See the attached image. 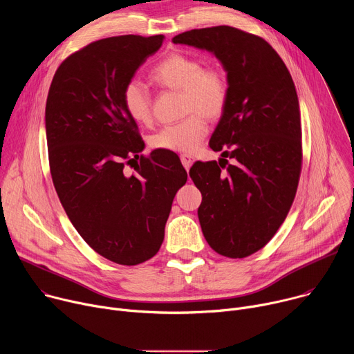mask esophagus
<instances>
[{
  "instance_id": "34e87169",
  "label": "esophagus",
  "mask_w": 354,
  "mask_h": 354,
  "mask_svg": "<svg viewBox=\"0 0 354 354\" xmlns=\"http://www.w3.org/2000/svg\"><path fill=\"white\" fill-rule=\"evenodd\" d=\"M180 161H182V164H183V167H185V169L187 171L190 167H192V164H193V157L192 156H189V154H182L180 156Z\"/></svg>"
}]
</instances>
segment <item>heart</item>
Returning a JSON list of instances; mask_svg holds the SVG:
<instances>
[{
	"label": "heart",
	"instance_id": "b5f03b06",
	"mask_svg": "<svg viewBox=\"0 0 354 354\" xmlns=\"http://www.w3.org/2000/svg\"><path fill=\"white\" fill-rule=\"evenodd\" d=\"M151 80L162 86L182 91V113L187 115L158 130L151 137V145L174 153H194L209 131L206 116L218 118L227 106L230 86L225 73L216 66L203 67L193 56L174 53L151 71ZM122 100L133 120L140 124L153 122L151 96L141 82H127Z\"/></svg>",
	"mask_w": 354,
	"mask_h": 354
}]
</instances>
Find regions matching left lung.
<instances>
[{
	"label": "left lung",
	"mask_w": 354,
	"mask_h": 354,
	"mask_svg": "<svg viewBox=\"0 0 354 354\" xmlns=\"http://www.w3.org/2000/svg\"><path fill=\"white\" fill-rule=\"evenodd\" d=\"M172 41L212 52L227 71L228 102L209 142L223 158L197 161L189 175L203 196L197 214L209 245L246 258L274 236L295 197L302 145L292 78L266 40L232 26L192 29Z\"/></svg>",
	"instance_id": "1"
}]
</instances>
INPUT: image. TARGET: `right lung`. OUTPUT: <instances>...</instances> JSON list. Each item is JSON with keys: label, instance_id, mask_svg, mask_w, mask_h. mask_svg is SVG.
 Segmentation results:
<instances>
[{"label": "right lung", "instance_id": "add662e5", "mask_svg": "<svg viewBox=\"0 0 354 354\" xmlns=\"http://www.w3.org/2000/svg\"><path fill=\"white\" fill-rule=\"evenodd\" d=\"M162 41L164 35H124L89 43L60 64L46 102L50 174L62 205L96 254L124 266L160 250L174 197L187 180L172 151L140 156L144 141L122 100Z\"/></svg>", "mask_w": 354, "mask_h": 354}]
</instances>
